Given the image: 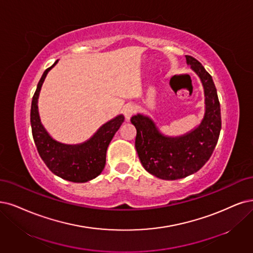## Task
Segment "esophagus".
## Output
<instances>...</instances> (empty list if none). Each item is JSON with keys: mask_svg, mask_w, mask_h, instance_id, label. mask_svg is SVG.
Wrapping results in <instances>:
<instances>
[{"mask_svg": "<svg viewBox=\"0 0 253 253\" xmlns=\"http://www.w3.org/2000/svg\"><path fill=\"white\" fill-rule=\"evenodd\" d=\"M136 111V107L133 105V104H127L124 106V109H123V114L126 118V120H130V118H131Z\"/></svg>", "mask_w": 253, "mask_h": 253, "instance_id": "1", "label": "esophagus"}]
</instances>
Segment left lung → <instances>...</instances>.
I'll list each match as a JSON object with an SVG mask.
<instances>
[{"label":"left lung","instance_id":"obj_1","mask_svg":"<svg viewBox=\"0 0 253 253\" xmlns=\"http://www.w3.org/2000/svg\"><path fill=\"white\" fill-rule=\"evenodd\" d=\"M185 57L204 87L207 110L200 126L183 136L172 138L158 132L147 117L131 118L136 128L135 149L139 161L146 171L166 180L184 178L200 170L211 156L221 131L220 102L212 78L193 56Z\"/></svg>","mask_w":253,"mask_h":253}]
</instances>
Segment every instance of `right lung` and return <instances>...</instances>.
<instances>
[{"mask_svg":"<svg viewBox=\"0 0 253 253\" xmlns=\"http://www.w3.org/2000/svg\"><path fill=\"white\" fill-rule=\"evenodd\" d=\"M56 63L57 60L43 72L32 98L30 114L32 135L40 156L51 172L65 180L85 182L95 178L104 169L107 147L124 122V117L119 116L109 121L84 144L68 146L55 142L41 123L37 99L46 74Z\"/></svg>","mask_w":253,"mask_h":253,"instance_id":"obj_1","label":"right lung"}]
</instances>
